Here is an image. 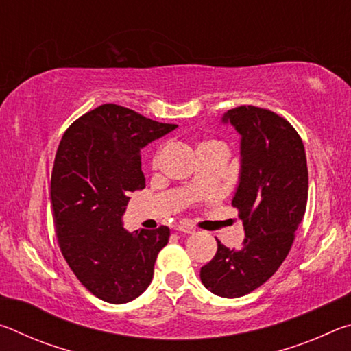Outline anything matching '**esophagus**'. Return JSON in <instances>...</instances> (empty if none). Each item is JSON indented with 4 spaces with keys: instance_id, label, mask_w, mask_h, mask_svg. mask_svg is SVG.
<instances>
[{
    "instance_id": "1",
    "label": "esophagus",
    "mask_w": 351,
    "mask_h": 351,
    "mask_svg": "<svg viewBox=\"0 0 351 351\" xmlns=\"http://www.w3.org/2000/svg\"><path fill=\"white\" fill-rule=\"evenodd\" d=\"M175 230H178V232H182V234H193L195 232V229L192 228V226H187V224H176Z\"/></svg>"
}]
</instances>
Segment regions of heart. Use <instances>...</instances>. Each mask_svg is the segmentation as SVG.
<instances>
[{"label": "heart", "instance_id": "heart-1", "mask_svg": "<svg viewBox=\"0 0 351 351\" xmlns=\"http://www.w3.org/2000/svg\"><path fill=\"white\" fill-rule=\"evenodd\" d=\"M217 144H219V142H217V141H207V142H203V144H199L198 150H201V148H206V147H210V145H217ZM161 153H162V148H158L156 153L153 154V159H152V164L153 165L158 164L159 158H161Z\"/></svg>", "mask_w": 351, "mask_h": 351}]
</instances>
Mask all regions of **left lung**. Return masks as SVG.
<instances>
[{
  "instance_id": "left-lung-1",
  "label": "left lung",
  "mask_w": 351,
  "mask_h": 351,
  "mask_svg": "<svg viewBox=\"0 0 351 351\" xmlns=\"http://www.w3.org/2000/svg\"><path fill=\"white\" fill-rule=\"evenodd\" d=\"M223 121L241 134V173L232 206L246 239L240 249L217 239L215 257L199 277L213 294L234 299L269 280L287 258L305 215L308 167L304 142L285 117L241 105Z\"/></svg>"
}]
</instances>
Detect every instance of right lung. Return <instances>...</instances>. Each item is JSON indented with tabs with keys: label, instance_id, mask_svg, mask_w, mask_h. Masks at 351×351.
I'll return each mask as SVG.
<instances>
[{
	"label": "right lung",
	"instance_id": "obj_1",
	"mask_svg": "<svg viewBox=\"0 0 351 351\" xmlns=\"http://www.w3.org/2000/svg\"><path fill=\"white\" fill-rule=\"evenodd\" d=\"M178 125L105 104L71 123L57 148L51 206L58 246L79 282L108 304L148 288L170 229L127 232L128 193L145 187L141 148Z\"/></svg>",
	"mask_w": 351,
	"mask_h": 351
}]
</instances>
